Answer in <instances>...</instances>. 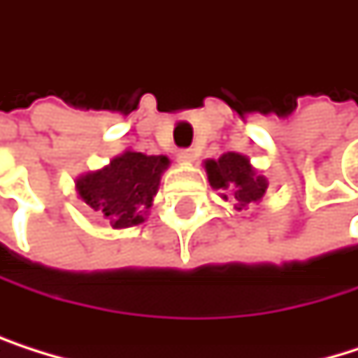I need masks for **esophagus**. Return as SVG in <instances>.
Segmentation results:
<instances>
[{
    "label": "esophagus",
    "mask_w": 358,
    "mask_h": 358,
    "mask_svg": "<svg viewBox=\"0 0 358 358\" xmlns=\"http://www.w3.org/2000/svg\"><path fill=\"white\" fill-rule=\"evenodd\" d=\"M177 158H179L181 162H192V160L196 158V154H194V150H179Z\"/></svg>",
    "instance_id": "1"
}]
</instances>
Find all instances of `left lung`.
Instances as JSON below:
<instances>
[{
  "instance_id": "obj_1",
  "label": "left lung",
  "mask_w": 358,
  "mask_h": 358,
  "mask_svg": "<svg viewBox=\"0 0 358 358\" xmlns=\"http://www.w3.org/2000/svg\"><path fill=\"white\" fill-rule=\"evenodd\" d=\"M206 175L215 189H223V192L230 189L241 206L259 202L268 189L266 179L253 173L249 158L232 152L223 154L217 162L208 160Z\"/></svg>"
}]
</instances>
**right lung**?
<instances>
[{
	"instance_id": "right-lung-1",
	"label": "right lung",
	"mask_w": 358,
	"mask_h": 358,
	"mask_svg": "<svg viewBox=\"0 0 358 358\" xmlns=\"http://www.w3.org/2000/svg\"><path fill=\"white\" fill-rule=\"evenodd\" d=\"M166 156L126 152L107 169L78 179V192L111 228H128L143 221L145 208L158 192Z\"/></svg>"
}]
</instances>
